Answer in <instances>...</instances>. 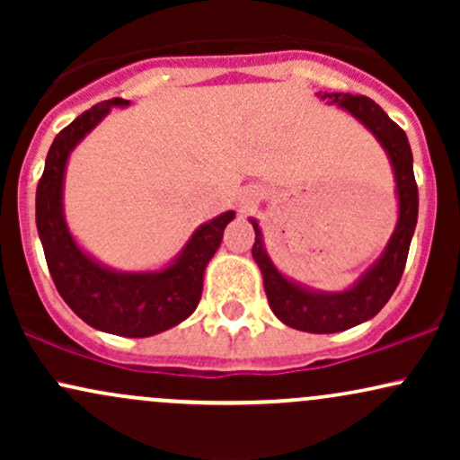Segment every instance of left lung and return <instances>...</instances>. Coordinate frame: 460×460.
<instances>
[{"mask_svg":"<svg viewBox=\"0 0 460 460\" xmlns=\"http://www.w3.org/2000/svg\"><path fill=\"white\" fill-rule=\"evenodd\" d=\"M320 99H329L331 103L341 105L352 116H357L366 128L376 136L378 142L387 151L394 164L395 188H398L400 216L395 231L385 248L383 257L358 279L346 292L322 294L309 292L300 285L288 281L274 268L270 257L263 251L261 231L255 220H251L255 229V244L252 257L263 274V289L268 303L279 320L292 329L307 332H340L361 324L381 311L402 279L406 257H409L411 237L417 225V183L413 175V153L406 134L400 125H395L378 103H374L363 94L348 93H318Z\"/></svg>","mask_w":460,"mask_h":460,"instance_id":"obj_1","label":"left lung"}]
</instances>
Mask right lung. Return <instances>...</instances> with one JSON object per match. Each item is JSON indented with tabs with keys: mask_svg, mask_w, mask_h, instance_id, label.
Listing matches in <instances>:
<instances>
[{
	"mask_svg": "<svg viewBox=\"0 0 460 460\" xmlns=\"http://www.w3.org/2000/svg\"><path fill=\"white\" fill-rule=\"evenodd\" d=\"M128 105L110 99L79 114L54 138L36 188V229L47 268L65 303L93 329L123 337H151L192 315L203 294V272L223 240L234 212H225L194 231L172 266L160 272H112L79 251L62 216V179L68 153L110 108Z\"/></svg>",
	"mask_w": 460,
	"mask_h": 460,
	"instance_id": "1",
	"label": "right lung"
}]
</instances>
